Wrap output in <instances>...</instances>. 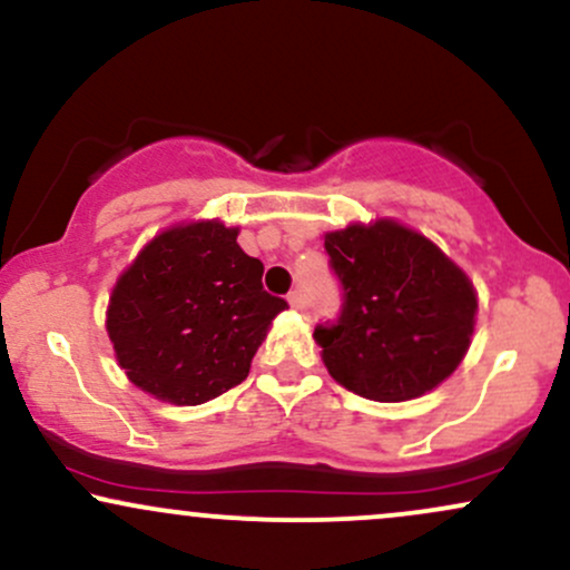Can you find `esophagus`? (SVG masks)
Listing matches in <instances>:
<instances>
[{"label":"esophagus","instance_id":"esophagus-1","mask_svg":"<svg viewBox=\"0 0 570 570\" xmlns=\"http://www.w3.org/2000/svg\"><path fill=\"white\" fill-rule=\"evenodd\" d=\"M286 299H289V305L294 307V311H303V307H305V297H303V292H299V289L289 292V297H286Z\"/></svg>","mask_w":570,"mask_h":570}]
</instances>
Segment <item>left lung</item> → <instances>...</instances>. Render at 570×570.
Masks as SVG:
<instances>
[{
    "mask_svg": "<svg viewBox=\"0 0 570 570\" xmlns=\"http://www.w3.org/2000/svg\"><path fill=\"white\" fill-rule=\"evenodd\" d=\"M324 248L343 307L313 337L340 385L372 402H407L453 375L472 343L476 294L440 246L377 219L326 233Z\"/></svg>",
    "mask_w": 570,
    "mask_h": 570,
    "instance_id": "left-lung-1",
    "label": "left lung"
}]
</instances>
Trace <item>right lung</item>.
<instances>
[{"instance_id": "right-lung-1", "label": "right lung", "mask_w": 570, "mask_h": 570, "mask_svg": "<svg viewBox=\"0 0 570 570\" xmlns=\"http://www.w3.org/2000/svg\"><path fill=\"white\" fill-rule=\"evenodd\" d=\"M238 227L189 222L155 235L117 278L107 332L128 381L171 404H203L246 381L286 299L263 289V263Z\"/></svg>"}]
</instances>
